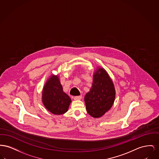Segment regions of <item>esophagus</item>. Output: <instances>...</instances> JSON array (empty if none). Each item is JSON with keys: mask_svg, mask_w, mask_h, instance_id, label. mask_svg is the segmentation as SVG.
<instances>
[{"mask_svg": "<svg viewBox=\"0 0 159 159\" xmlns=\"http://www.w3.org/2000/svg\"><path fill=\"white\" fill-rule=\"evenodd\" d=\"M81 98H82V96H78L74 97L75 100H80Z\"/></svg>", "mask_w": 159, "mask_h": 159, "instance_id": "esophagus-1", "label": "esophagus"}]
</instances>
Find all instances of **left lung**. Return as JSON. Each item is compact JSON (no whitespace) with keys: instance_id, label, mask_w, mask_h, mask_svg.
Wrapping results in <instances>:
<instances>
[{"instance_id":"8db88e82","label":"left lung","mask_w":159,"mask_h":159,"mask_svg":"<svg viewBox=\"0 0 159 159\" xmlns=\"http://www.w3.org/2000/svg\"><path fill=\"white\" fill-rule=\"evenodd\" d=\"M116 90L107 72L102 67H98L93 74L92 88L85 96L86 109L94 118L103 116L114 102Z\"/></svg>"}]
</instances>
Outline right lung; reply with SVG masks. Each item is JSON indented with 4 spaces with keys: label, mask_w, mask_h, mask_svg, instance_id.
I'll list each match as a JSON object with an SVG mask.
<instances>
[{
    "label": "right lung",
    "mask_w": 159,
    "mask_h": 159,
    "mask_svg": "<svg viewBox=\"0 0 159 159\" xmlns=\"http://www.w3.org/2000/svg\"><path fill=\"white\" fill-rule=\"evenodd\" d=\"M44 107L55 115H61L66 112L71 99L63 91L59 76L51 75L45 84L42 96Z\"/></svg>",
    "instance_id": "right-lung-1"
}]
</instances>
